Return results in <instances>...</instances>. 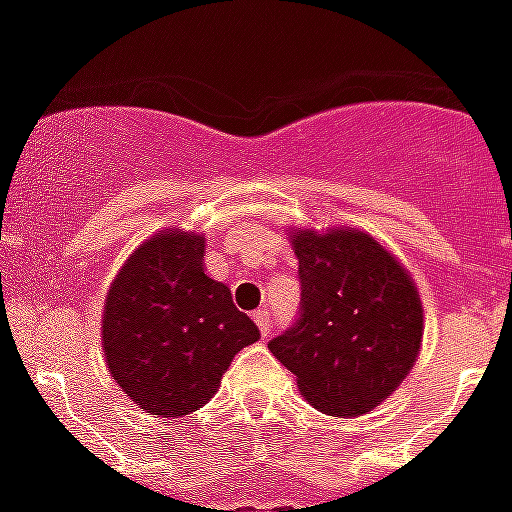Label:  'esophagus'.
Segmentation results:
<instances>
[{"label": "esophagus", "mask_w": 512, "mask_h": 512, "mask_svg": "<svg viewBox=\"0 0 512 512\" xmlns=\"http://www.w3.org/2000/svg\"><path fill=\"white\" fill-rule=\"evenodd\" d=\"M255 324L260 327V335L263 337L271 335V313H268V308H260V311H255Z\"/></svg>", "instance_id": "esophagus-1"}]
</instances>
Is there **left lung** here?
I'll return each instance as SVG.
<instances>
[{"label":"left lung","mask_w":512,"mask_h":512,"mask_svg":"<svg viewBox=\"0 0 512 512\" xmlns=\"http://www.w3.org/2000/svg\"><path fill=\"white\" fill-rule=\"evenodd\" d=\"M300 311L268 348L332 417L372 412L401 385L422 342L412 279L364 231H300Z\"/></svg>","instance_id":"left-lung-1"}]
</instances>
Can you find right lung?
<instances>
[{"mask_svg":"<svg viewBox=\"0 0 512 512\" xmlns=\"http://www.w3.org/2000/svg\"><path fill=\"white\" fill-rule=\"evenodd\" d=\"M204 239L164 231L111 284L103 350L116 385L146 412L183 417L207 404L244 345L260 337L231 289L209 279Z\"/></svg>","mask_w":512,"mask_h":512,"instance_id":"obj_1","label":"right lung"}]
</instances>
